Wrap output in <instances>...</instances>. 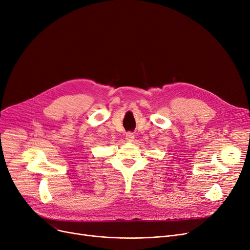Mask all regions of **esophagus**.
<instances>
[{
  "label": "esophagus",
  "instance_id": "1",
  "mask_svg": "<svg viewBox=\"0 0 250 250\" xmlns=\"http://www.w3.org/2000/svg\"><path fill=\"white\" fill-rule=\"evenodd\" d=\"M134 139H135V135H134L133 133L128 132V133L125 134V140H126V142L132 143V142H134Z\"/></svg>",
  "mask_w": 250,
  "mask_h": 250
}]
</instances>
